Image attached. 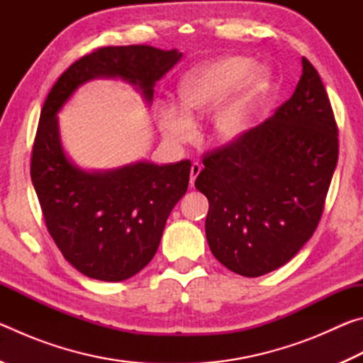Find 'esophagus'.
<instances>
[{
  "mask_svg": "<svg viewBox=\"0 0 363 363\" xmlns=\"http://www.w3.org/2000/svg\"><path fill=\"white\" fill-rule=\"evenodd\" d=\"M200 171H201L200 163H194L192 167H190V187H192L195 184V179H196V176L200 174Z\"/></svg>",
  "mask_w": 363,
  "mask_h": 363,
  "instance_id": "obj_1",
  "label": "esophagus"
}]
</instances>
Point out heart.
Here are the masks:
<instances>
[{
    "instance_id": "obj_1",
    "label": "heart",
    "mask_w": 363,
    "mask_h": 363,
    "mask_svg": "<svg viewBox=\"0 0 363 363\" xmlns=\"http://www.w3.org/2000/svg\"><path fill=\"white\" fill-rule=\"evenodd\" d=\"M238 86V91L213 116V134L220 143L237 139L247 126L257 97L266 88L267 75L253 70V60L242 56L223 57L190 72L179 86V110L168 108L160 116V128L171 144H186L194 136L192 120L218 106Z\"/></svg>"
}]
</instances>
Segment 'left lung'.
<instances>
[{
  "label": "left lung",
  "instance_id": "obj_1",
  "mask_svg": "<svg viewBox=\"0 0 363 363\" xmlns=\"http://www.w3.org/2000/svg\"><path fill=\"white\" fill-rule=\"evenodd\" d=\"M337 126L309 60L269 120L206 152L195 187L210 201L205 230L214 257L243 277L284 266L322 218L337 163Z\"/></svg>",
  "mask_w": 363,
  "mask_h": 363
}]
</instances>
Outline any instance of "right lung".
<instances>
[{"label":"right lung","mask_w":363,"mask_h":363,"mask_svg":"<svg viewBox=\"0 0 363 363\" xmlns=\"http://www.w3.org/2000/svg\"><path fill=\"white\" fill-rule=\"evenodd\" d=\"M181 57L176 49L147 45L99 48L59 77L41 108L30 176L49 235L86 277L121 281L152 261L171 210L187 192L192 163L139 162L86 173L65 157L57 112L78 86L97 77L125 79L150 102L153 86Z\"/></svg>","instance_id":"add662e5"}]
</instances>
